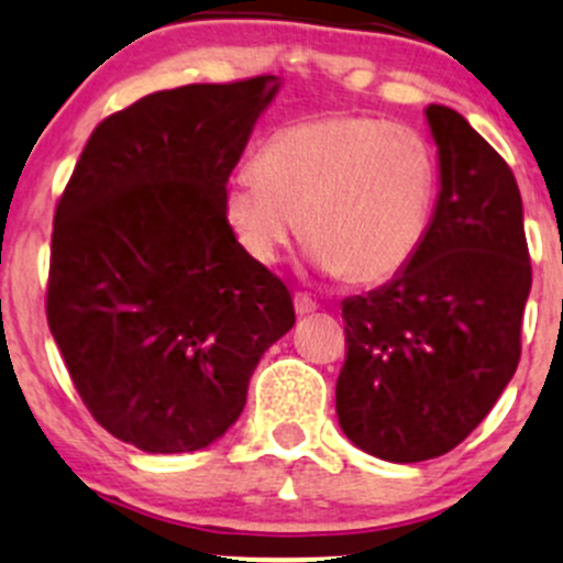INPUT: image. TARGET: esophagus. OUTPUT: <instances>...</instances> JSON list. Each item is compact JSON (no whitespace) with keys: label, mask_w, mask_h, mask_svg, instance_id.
Returning a JSON list of instances; mask_svg holds the SVG:
<instances>
[{"label":"esophagus","mask_w":563,"mask_h":563,"mask_svg":"<svg viewBox=\"0 0 563 563\" xmlns=\"http://www.w3.org/2000/svg\"><path fill=\"white\" fill-rule=\"evenodd\" d=\"M294 310H297V316H310L316 313V302L310 297H305V294H297L294 297Z\"/></svg>","instance_id":"obj_1"}]
</instances>
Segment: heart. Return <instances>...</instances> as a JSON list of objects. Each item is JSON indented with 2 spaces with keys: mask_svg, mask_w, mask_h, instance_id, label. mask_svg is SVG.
I'll list each match as a JSON object with an SVG mask.
<instances>
[{
  "mask_svg": "<svg viewBox=\"0 0 563 563\" xmlns=\"http://www.w3.org/2000/svg\"><path fill=\"white\" fill-rule=\"evenodd\" d=\"M255 174L223 192L225 223L258 264H277L302 223L327 275L371 286L417 255L435 198V161L419 130L362 113H332L275 130Z\"/></svg>",
  "mask_w": 563,
  "mask_h": 563,
  "instance_id": "b5f03b06",
  "label": "heart"
}]
</instances>
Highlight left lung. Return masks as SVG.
<instances>
[{
  "instance_id": "obj_1",
  "label": "left lung",
  "mask_w": 563,
  "mask_h": 563,
  "mask_svg": "<svg viewBox=\"0 0 563 563\" xmlns=\"http://www.w3.org/2000/svg\"><path fill=\"white\" fill-rule=\"evenodd\" d=\"M441 190L417 255L387 286L343 302L338 419L389 463L455 450L520 362L528 291L523 201L512 168L446 106H428Z\"/></svg>"
}]
</instances>
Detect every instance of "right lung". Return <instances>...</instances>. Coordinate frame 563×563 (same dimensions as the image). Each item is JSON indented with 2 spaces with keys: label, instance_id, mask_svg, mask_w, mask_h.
<instances>
[{
  "label": "right lung",
  "instance_id": "add662e5",
  "mask_svg": "<svg viewBox=\"0 0 563 563\" xmlns=\"http://www.w3.org/2000/svg\"><path fill=\"white\" fill-rule=\"evenodd\" d=\"M277 87L255 76L146 95L95 128L56 203L51 334L98 424L152 455L218 441L297 321L286 283L223 214Z\"/></svg>",
  "mask_w": 563,
  "mask_h": 563
}]
</instances>
